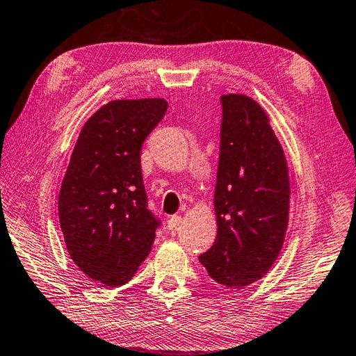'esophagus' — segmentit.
Listing matches in <instances>:
<instances>
[{
	"label": "esophagus",
	"instance_id": "obj_1",
	"mask_svg": "<svg viewBox=\"0 0 356 356\" xmlns=\"http://www.w3.org/2000/svg\"><path fill=\"white\" fill-rule=\"evenodd\" d=\"M180 222H182V217L180 216H172V217H170L168 218V229L170 231H174V229H177V226L180 225Z\"/></svg>",
	"mask_w": 356,
	"mask_h": 356
}]
</instances>
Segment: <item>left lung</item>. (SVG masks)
Instances as JSON below:
<instances>
[{
	"label": "left lung",
	"instance_id": "obj_1",
	"mask_svg": "<svg viewBox=\"0 0 356 356\" xmlns=\"http://www.w3.org/2000/svg\"><path fill=\"white\" fill-rule=\"evenodd\" d=\"M220 101L217 237L199 260L218 284L243 289L268 274L283 248L289 222V170L259 102L234 93Z\"/></svg>",
	"mask_w": 356,
	"mask_h": 356
}]
</instances>
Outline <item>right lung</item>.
I'll return each instance as SVG.
<instances>
[{"instance_id": "obj_1", "label": "right lung", "mask_w": 356, "mask_h": 356, "mask_svg": "<svg viewBox=\"0 0 356 356\" xmlns=\"http://www.w3.org/2000/svg\"><path fill=\"white\" fill-rule=\"evenodd\" d=\"M161 97L102 105L82 127L59 191V223L74 264L122 286L147 259L161 222L148 209L140 148L165 116Z\"/></svg>"}]
</instances>
